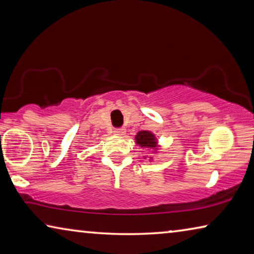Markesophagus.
I'll use <instances>...</instances> for the list:
<instances>
[{
	"label": "esophagus",
	"mask_w": 254,
	"mask_h": 254,
	"mask_svg": "<svg viewBox=\"0 0 254 254\" xmlns=\"http://www.w3.org/2000/svg\"><path fill=\"white\" fill-rule=\"evenodd\" d=\"M114 134L115 135H124L126 134V128L124 127H118L114 130Z\"/></svg>",
	"instance_id": "obj_1"
}]
</instances>
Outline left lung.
Returning <instances> with one entry per match:
<instances>
[{"label": "left lung", "instance_id": "8db88e82", "mask_svg": "<svg viewBox=\"0 0 254 254\" xmlns=\"http://www.w3.org/2000/svg\"><path fill=\"white\" fill-rule=\"evenodd\" d=\"M135 142L142 148H157L156 136L150 131H140L135 135Z\"/></svg>", "mask_w": 254, "mask_h": 254}]
</instances>
